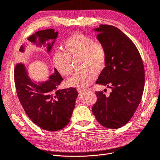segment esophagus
<instances>
[{"label":"esophagus","mask_w":160,"mask_h":160,"mask_svg":"<svg viewBox=\"0 0 160 160\" xmlns=\"http://www.w3.org/2000/svg\"><path fill=\"white\" fill-rule=\"evenodd\" d=\"M77 91H78V92H82L85 91V90L84 89H81V88H78V89H77Z\"/></svg>","instance_id":"esophagus-1"}]
</instances>
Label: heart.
<instances>
[{
	"mask_svg": "<svg viewBox=\"0 0 160 160\" xmlns=\"http://www.w3.org/2000/svg\"><path fill=\"white\" fill-rule=\"evenodd\" d=\"M64 51H57L52 61L58 72L64 76L72 74L73 68L71 58H82V65L88 68L77 72L68 80L70 87L84 88L90 86L96 78L97 71L102 70L107 61V52L104 45L90 35L77 32L68 38L64 43Z\"/></svg>",
	"mask_w": 160,
	"mask_h": 160,
	"instance_id": "heart-1",
	"label": "heart"
}]
</instances>
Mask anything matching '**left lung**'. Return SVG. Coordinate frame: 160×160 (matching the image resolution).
Masks as SVG:
<instances>
[{
  "label": "left lung",
  "instance_id": "obj_1",
  "mask_svg": "<svg viewBox=\"0 0 160 160\" xmlns=\"http://www.w3.org/2000/svg\"><path fill=\"white\" fill-rule=\"evenodd\" d=\"M107 52L105 67L96 84L107 86L112 92L107 97L96 92L92 112L101 125L119 128L130 121L140 104L144 88V68L140 52L128 37L117 28L100 25L93 29Z\"/></svg>",
  "mask_w": 160,
  "mask_h": 160
}]
</instances>
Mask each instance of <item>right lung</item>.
I'll return each instance as SVG.
<instances>
[{
	"instance_id": "1",
	"label": "right lung",
	"mask_w": 160,
	"mask_h": 160,
	"mask_svg": "<svg viewBox=\"0 0 160 160\" xmlns=\"http://www.w3.org/2000/svg\"><path fill=\"white\" fill-rule=\"evenodd\" d=\"M58 36L54 29L38 31L28 39L37 46L47 43V52L51 50ZM38 41H37V38ZM24 52L22 45L19 50ZM55 72L49 80L43 82L33 81L28 76L27 70L22 63H18L14 68V82L18 97L28 117L35 125L47 131L62 129L70 122L78 93L76 88L58 90L63 78L55 68Z\"/></svg>"
}]
</instances>
